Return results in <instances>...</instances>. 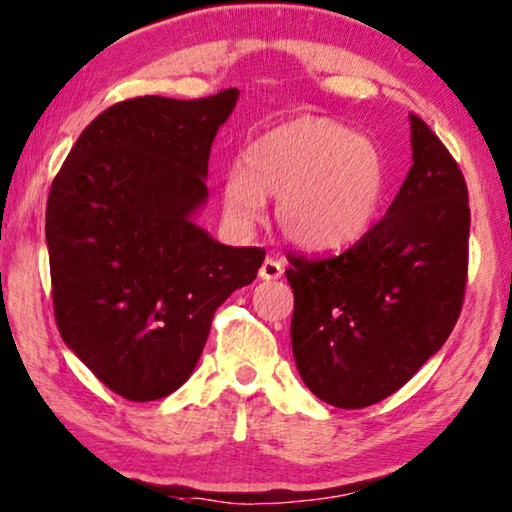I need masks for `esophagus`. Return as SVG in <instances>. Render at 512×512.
<instances>
[{
	"instance_id": "esophagus-1",
	"label": "esophagus",
	"mask_w": 512,
	"mask_h": 512,
	"mask_svg": "<svg viewBox=\"0 0 512 512\" xmlns=\"http://www.w3.org/2000/svg\"><path fill=\"white\" fill-rule=\"evenodd\" d=\"M283 271H285L283 262H278V259H273V257H266L262 266H259V278H262V280H278L280 276H283Z\"/></svg>"
}]
</instances>
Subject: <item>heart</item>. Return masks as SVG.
I'll list each match as a JSON object with an SVG mask.
<instances>
[{"instance_id":"1","label":"heart","mask_w":512,"mask_h":512,"mask_svg":"<svg viewBox=\"0 0 512 512\" xmlns=\"http://www.w3.org/2000/svg\"><path fill=\"white\" fill-rule=\"evenodd\" d=\"M376 143L327 118H297L259 134L222 178V208L234 227L262 215L276 197L280 232L294 246L331 253L369 232L387 194Z\"/></svg>"}]
</instances>
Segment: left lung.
Returning a JSON list of instances; mask_svg holds the SVG:
<instances>
[{"mask_svg": "<svg viewBox=\"0 0 512 512\" xmlns=\"http://www.w3.org/2000/svg\"><path fill=\"white\" fill-rule=\"evenodd\" d=\"M413 167L385 218L338 257H292L294 364L315 397L366 408L448 341L469 266V192L438 136L410 113Z\"/></svg>", "mask_w": 512, "mask_h": 512, "instance_id": "left-lung-1", "label": "left lung"}]
</instances>
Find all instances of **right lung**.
<instances>
[{
    "label": "right lung",
    "mask_w": 512,
    "mask_h": 512,
    "mask_svg": "<svg viewBox=\"0 0 512 512\" xmlns=\"http://www.w3.org/2000/svg\"><path fill=\"white\" fill-rule=\"evenodd\" d=\"M239 90L136 97L97 115L55 176L46 243L62 341L120 397L155 401L197 366L213 313L250 285L262 248L197 225L208 157Z\"/></svg>",
    "instance_id": "1"
}]
</instances>
